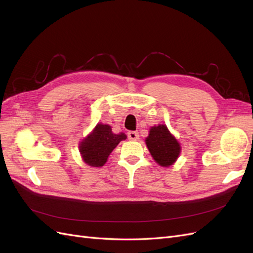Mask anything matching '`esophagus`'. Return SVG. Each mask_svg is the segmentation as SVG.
Returning a JSON list of instances; mask_svg holds the SVG:
<instances>
[{"label": "esophagus", "instance_id": "esophagus-1", "mask_svg": "<svg viewBox=\"0 0 253 253\" xmlns=\"http://www.w3.org/2000/svg\"><path fill=\"white\" fill-rule=\"evenodd\" d=\"M127 137H128L129 140H137L139 138V134L135 132V131H131V132L127 133Z\"/></svg>", "mask_w": 253, "mask_h": 253}]
</instances>
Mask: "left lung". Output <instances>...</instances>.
I'll return each instance as SVG.
<instances>
[{
	"label": "left lung",
	"mask_w": 253,
	"mask_h": 253,
	"mask_svg": "<svg viewBox=\"0 0 253 253\" xmlns=\"http://www.w3.org/2000/svg\"><path fill=\"white\" fill-rule=\"evenodd\" d=\"M145 143L152 157L162 167L172 166L180 154V144L165 125L152 126Z\"/></svg>",
	"instance_id": "8db88e82"
}]
</instances>
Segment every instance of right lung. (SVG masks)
I'll return each instance as SVG.
<instances>
[{
  "instance_id": "obj_1",
  "label": "right lung",
  "mask_w": 253,
  "mask_h": 253,
  "mask_svg": "<svg viewBox=\"0 0 253 253\" xmlns=\"http://www.w3.org/2000/svg\"><path fill=\"white\" fill-rule=\"evenodd\" d=\"M125 139H126L125 133L114 134L109 125L98 124L93 132L80 142V154L86 165L102 167L112 151Z\"/></svg>"
}]
</instances>
